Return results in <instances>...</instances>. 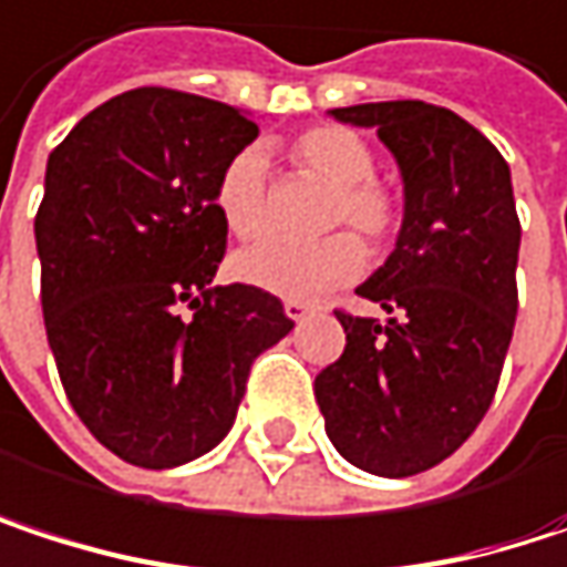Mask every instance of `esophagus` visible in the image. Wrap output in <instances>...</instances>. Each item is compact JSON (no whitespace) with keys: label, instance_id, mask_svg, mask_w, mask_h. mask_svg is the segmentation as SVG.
I'll use <instances>...</instances> for the list:
<instances>
[{"label":"esophagus","instance_id":"obj_1","mask_svg":"<svg viewBox=\"0 0 567 567\" xmlns=\"http://www.w3.org/2000/svg\"><path fill=\"white\" fill-rule=\"evenodd\" d=\"M311 311H315L311 301H301V298H288V301H285V315H288L291 321H305Z\"/></svg>","mask_w":567,"mask_h":567}]
</instances>
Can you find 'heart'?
<instances>
[{"mask_svg": "<svg viewBox=\"0 0 567 567\" xmlns=\"http://www.w3.org/2000/svg\"><path fill=\"white\" fill-rule=\"evenodd\" d=\"M291 164L328 183L318 229H354L371 249H388L403 223V203L374 176V151L341 124H318L288 144ZM269 164L262 151H239L216 179V213L239 239H256L269 226ZM364 269V246L351 233H328L308 243L266 239L233 259V272L252 288L279 298H318L351 282Z\"/></svg>", "mask_w": 567, "mask_h": 567, "instance_id": "obj_1", "label": "heart"}]
</instances>
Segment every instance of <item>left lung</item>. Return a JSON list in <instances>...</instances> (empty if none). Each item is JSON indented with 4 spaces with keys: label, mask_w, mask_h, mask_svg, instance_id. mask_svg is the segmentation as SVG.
Masks as SVG:
<instances>
[{
    "label": "left lung",
    "mask_w": 567,
    "mask_h": 567,
    "mask_svg": "<svg viewBox=\"0 0 567 567\" xmlns=\"http://www.w3.org/2000/svg\"><path fill=\"white\" fill-rule=\"evenodd\" d=\"M331 117L374 127L396 157L403 226L388 262L358 285L388 318L334 311L348 344L315 378V396L348 463L400 480L453 456L496 396L522 226L509 164L460 114L381 101Z\"/></svg>",
    "instance_id": "1"
}]
</instances>
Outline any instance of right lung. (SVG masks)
Listing matches in <instances>:
<instances>
[{
	"instance_id": "obj_1",
	"label": "right lung",
	"mask_w": 567,
	"mask_h": 567,
	"mask_svg": "<svg viewBox=\"0 0 567 567\" xmlns=\"http://www.w3.org/2000/svg\"><path fill=\"white\" fill-rule=\"evenodd\" d=\"M259 124L173 87L124 91L58 144L35 213L61 388L124 463L183 466L233 426L252 361L295 328L252 285H216L213 193Z\"/></svg>"
}]
</instances>
